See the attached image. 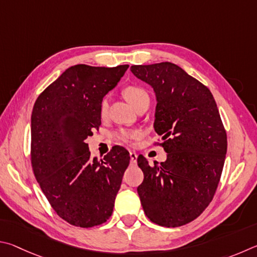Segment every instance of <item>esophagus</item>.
Listing matches in <instances>:
<instances>
[{"label":"esophagus","instance_id":"34e87169","mask_svg":"<svg viewBox=\"0 0 257 257\" xmlns=\"http://www.w3.org/2000/svg\"><path fill=\"white\" fill-rule=\"evenodd\" d=\"M130 158H131V163L132 164H136L137 163V159H138V155L136 154V152L131 151V152H130Z\"/></svg>","mask_w":257,"mask_h":257}]
</instances>
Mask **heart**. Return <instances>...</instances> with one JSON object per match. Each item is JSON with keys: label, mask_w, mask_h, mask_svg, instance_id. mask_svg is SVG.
Here are the masks:
<instances>
[{"label": "heart", "mask_w": 257, "mask_h": 257, "mask_svg": "<svg viewBox=\"0 0 257 257\" xmlns=\"http://www.w3.org/2000/svg\"><path fill=\"white\" fill-rule=\"evenodd\" d=\"M123 96L126 98V100L136 108V109L139 106L142 105V103L150 102L149 93L147 92V90L145 88L140 87V85L131 84V85H127V87H125L123 89ZM99 110H100V115L102 117H105L107 115L108 100L106 98H103L101 100ZM140 137H141V133L140 131H137V130L120 128L114 133L115 140L119 143H131L133 141L138 140Z\"/></svg>", "instance_id": "b5f03b06"}]
</instances>
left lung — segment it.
Here are the masks:
<instances>
[{
	"label": "left lung",
	"instance_id": "obj_1",
	"mask_svg": "<svg viewBox=\"0 0 257 257\" xmlns=\"http://www.w3.org/2000/svg\"><path fill=\"white\" fill-rule=\"evenodd\" d=\"M132 73L149 83L157 97V142L165 163L150 166L140 155L145 178L138 193L145 213L163 227L193 221L212 201L227 154V133L208 87L170 62L132 65Z\"/></svg>",
	"mask_w": 257,
	"mask_h": 257
}]
</instances>
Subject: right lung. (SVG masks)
I'll use <instances>...</instances> for the list:
<instances>
[{
  "label": "right lung",
  "instance_id": "right-lung-1",
  "mask_svg": "<svg viewBox=\"0 0 257 257\" xmlns=\"http://www.w3.org/2000/svg\"><path fill=\"white\" fill-rule=\"evenodd\" d=\"M127 67L71 66L34 105L30 157L35 177L53 210L72 226H99L112 213L130 154L114 147L98 161L85 140L101 124L103 96Z\"/></svg>",
  "mask_w": 257,
  "mask_h": 257
}]
</instances>
